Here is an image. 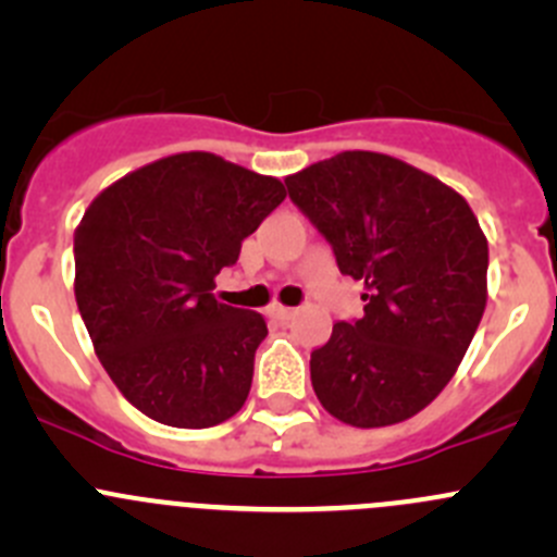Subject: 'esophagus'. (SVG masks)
Wrapping results in <instances>:
<instances>
[{"instance_id": "obj_1", "label": "esophagus", "mask_w": 557, "mask_h": 557, "mask_svg": "<svg viewBox=\"0 0 557 557\" xmlns=\"http://www.w3.org/2000/svg\"><path fill=\"white\" fill-rule=\"evenodd\" d=\"M272 318H277V320H290L296 314V310H290V307H283V305H272Z\"/></svg>"}]
</instances>
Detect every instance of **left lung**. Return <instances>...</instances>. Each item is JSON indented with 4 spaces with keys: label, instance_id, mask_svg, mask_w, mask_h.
Listing matches in <instances>:
<instances>
[{
    "label": "left lung",
    "instance_id": "1",
    "mask_svg": "<svg viewBox=\"0 0 557 557\" xmlns=\"http://www.w3.org/2000/svg\"><path fill=\"white\" fill-rule=\"evenodd\" d=\"M288 196L361 280L363 318L312 350L314 396L356 429L429 407L463 361L487 301V239L450 185L404 161L345 150L285 177Z\"/></svg>",
    "mask_w": 557,
    "mask_h": 557
}]
</instances>
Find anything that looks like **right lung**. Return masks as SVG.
I'll list each match as a JSON object with an SVG mask.
<instances>
[{"mask_svg":"<svg viewBox=\"0 0 557 557\" xmlns=\"http://www.w3.org/2000/svg\"><path fill=\"white\" fill-rule=\"evenodd\" d=\"M283 199L277 177L194 150L91 201L75 232L77 310L104 372L143 414L210 429L243 409L267 320L212 288Z\"/></svg>","mask_w":557,"mask_h":557,"instance_id":"add662e5","label":"right lung"}]
</instances>
